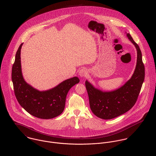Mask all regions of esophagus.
I'll use <instances>...</instances> for the list:
<instances>
[{
	"mask_svg": "<svg viewBox=\"0 0 156 156\" xmlns=\"http://www.w3.org/2000/svg\"><path fill=\"white\" fill-rule=\"evenodd\" d=\"M79 75L81 77H86L87 75V70L86 68H83L80 70Z\"/></svg>",
	"mask_w": 156,
	"mask_h": 156,
	"instance_id": "esophagus-1",
	"label": "esophagus"
}]
</instances>
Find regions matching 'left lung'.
I'll list each match as a JSON object with an SVG mask.
<instances>
[{
	"mask_svg": "<svg viewBox=\"0 0 156 156\" xmlns=\"http://www.w3.org/2000/svg\"><path fill=\"white\" fill-rule=\"evenodd\" d=\"M126 36L135 46L137 53V64L131 78L121 87L111 92H102L94 88L88 81L85 83L90 109L101 119H111L129 110L136 102L144 81L145 66L141 51L129 33H126Z\"/></svg>",
	"mask_w": 156,
	"mask_h": 156,
	"instance_id": "8db88e82",
	"label": "left lung"
}]
</instances>
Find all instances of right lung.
<instances>
[{
  "mask_svg": "<svg viewBox=\"0 0 156 156\" xmlns=\"http://www.w3.org/2000/svg\"><path fill=\"white\" fill-rule=\"evenodd\" d=\"M22 43L16 54L12 67V81L14 91L20 105L32 116L44 119L55 118L62 113L69 90L80 82L75 76L66 80L54 88L40 92L33 88L24 80L22 73L20 51Z\"/></svg>",
  "mask_w": 156,
  "mask_h": 156,
  "instance_id": "add662e5",
  "label": "right lung"
}]
</instances>
